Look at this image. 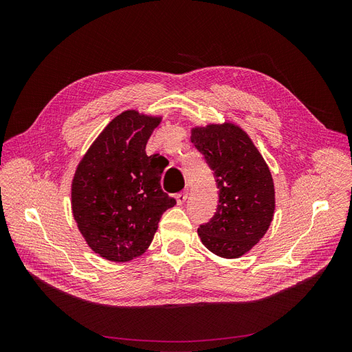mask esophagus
Wrapping results in <instances>:
<instances>
[{
    "instance_id": "esophagus-1",
    "label": "esophagus",
    "mask_w": 352,
    "mask_h": 352,
    "mask_svg": "<svg viewBox=\"0 0 352 352\" xmlns=\"http://www.w3.org/2000/svg\"><path fill=\"white\" fill-rule=\"evenodd\" d=\"M175 199H176V202H177V206H182L184 202L188 199V189H185L184 192L176 194V195H175Z\"/></svg>"
}]
</instances>
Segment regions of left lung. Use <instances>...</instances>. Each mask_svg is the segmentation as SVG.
<instances>
[{"mask_svg": "<svg viewBox=\"0 0 352 352\" xmlns=\"http://www.w3.org/2000/svg\"><path fill=\"white\" fill-rule=\"evenodd\" d=\"M190 142L214 170L219 188L216 214L198 228V236L219 257L239 258L260 242L273 220L270 168L250 135L232 122L192 126Z\"/></svg>", "mask_w": 352, "mask_h": 352, "instance_id": "obj_1", "label": "left lung"}]
</instances>
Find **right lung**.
<instances>
[{
  "mask_svg": "<svg viewBox=\"0 0 352 352\" xmlns=\"http://www.w3.org/2000/svg\"><path fill=\"white\" fill-rule=\"evenodd\" d=\"M163 116L126 110L104 127L72 180V212L88 247L114 263L150 247L163 212L176 204L163 192L164 170L145 146Z\"/></svg>",
  "mask_w": 352,
  "mask_h": 352,
  "instance_id": "obj_1",
  "label": "right lung"
}]
</instances>
